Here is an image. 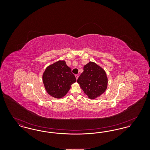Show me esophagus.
Returning <instances> with one entry per match:
<instances>
[{
	"instance_id": "34e87169",
	"label": "esophagus",
	"mask_w": 150,
	"mask_h": 150,
	"mask_svg": "<svg viewBox=\"0 0 150 150\" xmlns=\"http://www.w3.org/2000/svg\"><path fill=\"white\" fill-rule=\"evenodd\" d=\"M75 78L76 79V80L78 79L79 78V75H75Z\"/></svg>"
}]
</instances>
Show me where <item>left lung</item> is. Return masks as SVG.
<instances>
[{
	"mask_svg": "<svg viewBox=\"0 0 150 150\" xmlns=\"http://www.w3.org/2000/svg\"><path fill=\"white\" fill-rule=\"evenodd\" d=\"M77 82L88 97L95 99L107 89L108 78L106 72L95 62H89L84 66V71Z\"/></svg>",
	"mask_w": 150,
	"mask_h": 150,
	"instance_id": "left-lung-1",
	"label": "left lung"
}]
</instances>
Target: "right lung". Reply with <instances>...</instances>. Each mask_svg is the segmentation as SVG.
I'll use <instances>...</instances> for the list:
<instances>
[{
  "mask_svg": "<svg viewBox=\"0 0 150 150\" xmlns=\"http://www.w3.org/2000/svg\"><path fill=\"white\" fill-rule=\"evenodd\" d=\"M44 88L50 96L61 98L67 93L71 85L76 80L64 61H58L49 65L43 72Z\"/></svg>",
  "mask_w": 150,
  "mask_h": 150,
  "instance_id": "obj_1",
  "label": "right lung"
}]
</instances>
